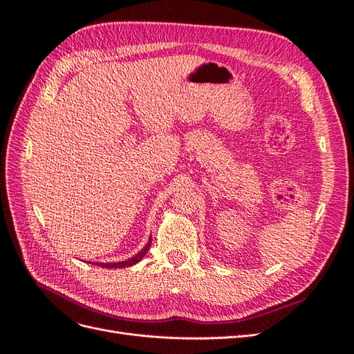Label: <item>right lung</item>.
<instances>
[{
    "label": "right lung",
    "mask_w": 354,
    "mask_h": 354,
    "mask_svg": "<svg viewBox=\"0 0 354 354\" xmlns=\"http://www.w3.org/2000/svg\"><path fill=\"white\" fill-rule=\"evenodd\" d=\"M150 247H151V238L148 239V243H147V245L141 250V252L138 253V254H135L133 257H131V259H128V260H123V261H118V263H94V265H98V266H101V268H107V269H120V268H129V266H132V265H135V263H138V261H141L142 260V257L148 253V250H150Z\"/></svg>",
    "instance_id": "add662e5"
}]
</instances>
